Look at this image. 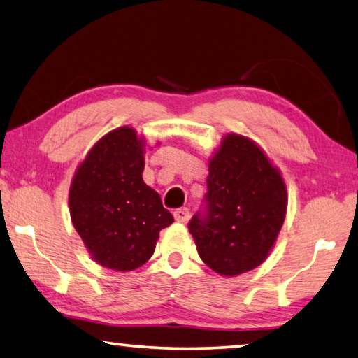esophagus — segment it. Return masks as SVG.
Listing matches in <instances>:
<instances>
[{
  "label": "esophagus",
  "instance_id": "34e87169",
  "mask_svg": "<svg viewBox=\"0 0 358 358\" xmlns=\"http://www.w3.org/2000/svg\"><path fill=\"white\" fill-rule=\"evenodd\" d=\"M189 216H191L189 208H186V207L177 208V210L173 211V217H175V220H177L178 222H187V221H189Z\"/></svg>",
  "mask_w": 358,
  "mask_h": 358
}]
</instances>
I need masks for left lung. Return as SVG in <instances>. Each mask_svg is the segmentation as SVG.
I'll return each instance as SVG.
<instances>
[{"label": "left lung", "mask_w": 358, "mask_h": 358, "mask_svg": "<svg viewBox=\"0 0 358 358\" xmlns=\"http://www.w3.org/2000/svg\"><path fill=\"white\" fill-rule=\"evenodd\" d=\"M208 171L202 208L187 229L210 268L245 273L264 262L280 234L286 185L257 145L235 134L224 138Z\"/></svg>", "instance_id": "obj_1"}]
</instances>
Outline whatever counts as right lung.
Returning a JSON list of instances; mask_svg holds the SVG:
<instances>
[{
    "label": "right lung",
    "mask_w": 358,
    "mask_h": 358,
    "mask_svg": "<svg viewBox=\"0 0 358 358\" xmlns=\"http://www.w3.org/2000/svg\"><path fill=\"white\" fill-rule=\"evenodd\" d=\"M143 143L136 131L108 132L90 151L69 192L72 224L102 266L129 271L153 256L159 230L173 222L143 183Z\"/></svg>",
    "instance_id": "right-lung-1"
}]
</instances>
